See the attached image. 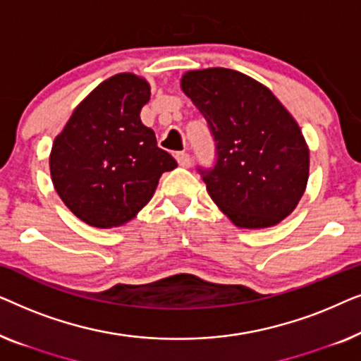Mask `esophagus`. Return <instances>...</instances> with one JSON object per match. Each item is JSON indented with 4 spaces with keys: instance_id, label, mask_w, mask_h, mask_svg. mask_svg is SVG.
<instances>
[{
    "instance_id": "obj_1",
    "label": "esophagus",
    "mask_w": 361,
    "mask_h": 361,
    "mask_svg": "<svg viewBox=\"0 0 361 361\" xmlns=\"http://www.w3.org/2000/svg\"><path fill=\"white\" fill-rule=\"evenodd\" d=\"M176 159L182 167H190L192 166V157H190L189 152H185V151L176 152Z\"/></svg>"
}]
</instances>
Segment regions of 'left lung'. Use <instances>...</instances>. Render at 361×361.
<instances>
[{
    "label": "left lung",
    "instance_id": "8db88e82",
    "mask_svg": "<svg viewBox=\"0 0 361 361\" xmlns=\"http://www.w3.org/2000/svg\"><path fill=\"white\" fill-rule=\"evenodd\" d=\"M180 87L215 141V164L197 167L212 200L241 228L279 224L309 177V149L294 118L264 85L230 68L187 72Z\"/></svg>",
    "mask_w": 361,
    "mask_h": 361
}]
</instances>
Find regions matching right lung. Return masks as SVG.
<instances>
[{
    "label": "right lung",
    "instance_id": "add662e5",
    "mask_svg": "<svg viewBox=\"0 0 361 361\" xmlns=\"http://www.w3.org/2000/svg\"><path fill=\"white\" fill-rule=\"evenodd\" d=\"M149 90L133 73L108 78L75 108L54 141V187L88 225L111 228L130 221L151 200L159 177L177 167L141 123Z\"/></svg>",
    "mask_w": 361,
    "mask_h": 361
}]
</instances>
